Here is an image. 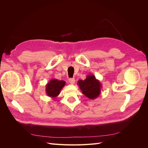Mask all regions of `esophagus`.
<instances>
[{
    "mask_svg": "<svg viewBox=\"0 0 148 148\" xmlns=\"http://www.w3.org/2000/svg\"><path fill=\"white\" fill-rule=\"evenodd\" d=\"M69 82H70V84H74L75 83V78H70L69 79Z\"/></svg>",
    "mask_w": 148,
    "mask_h": 148,
    "instance_id": "esophagus-1",
    "label": "esophagus"
}]
</instances>
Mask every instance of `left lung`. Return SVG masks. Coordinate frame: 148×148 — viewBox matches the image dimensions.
Masks as SVG:
<instances>
[{
	"mask_svg": "<svg viewBox=\"0 0 148 148\" xmlns=\"http://www.w3.org/2000/svg\"><path fill=\"white\" fill-rule=\"evenodd\" d=\"M78 85L83 95L90 99H95L101 94L102 84L93 75H88L84 80L79 79Z\"/></svg>",
	"mask_w": 148,
	"mask_h": 148,
	"instance_id": "1",
	"label": "left lung"
}]
</instances>
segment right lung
<instances>
[{"label": "right lung", "instance_id": "add662e5", "mask_svg": "<svg viewBox=\"0 0 148 148\" xmlns=\"http://www.w3.org/2000/svg\"><path fill=\"white\" fill-rule=\"evenodd\" d=\"M65 85L64 80L52 79L46 85V95L52 98H56L59 95L62 89Z\"/></svg>", "mask_w": 148, "mask_h": 148}]
</instances>
